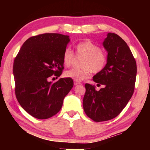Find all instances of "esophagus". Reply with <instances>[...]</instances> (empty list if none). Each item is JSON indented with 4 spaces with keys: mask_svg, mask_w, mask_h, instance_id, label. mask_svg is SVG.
Segmentation results:
<instances>
[{
    "mask_svg": "<svg viewBox=\"0 0 150 150\" xmlns=\"http://www.w3.org/2000/svg\"><path fill=\"white\" fill-rule=\"evenodd\" d=\"M74 85H81V83H80V82H79V81H74Z\"/></svg>",
    "mask_w": 150,
    "mask_h": 150,
    "instance_id": "esophagus-1",
    "label": "esophagus"
}]
</instances>
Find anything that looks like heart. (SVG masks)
<instances>
[{"mask_svg": "<svg viewBox=\"0 0 150 150\" xmlns=\"http://www.w3.org/2000/svg\"><path fill=\"white\" fill-rule=\"evenodd\" d=\"M78 54L83 56L79 65L66 71L65 76L76 81H82L90 77L91 71L93 73L101 71L106 64V55L98 45L91 41L79 43L75 47ZM74 59V53L69 48H66L63 54V62L66 67L70 66Z\"/></svg>", "mask_w": 150, "mask_h": 150, "instance_id": "heart-1", "label": "heart"}]
</instances>
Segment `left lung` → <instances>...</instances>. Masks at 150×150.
<instances>
[{"mask_svg": "<svg viewBox=\"0 0 150 150\" xmlns=\"http://www.w3.org/2000/svg\"><path fill=\"white\" fill-rule=\"evenodd\" d=\"M102 44L108 53L106 64L93 81L104 87L97 91L85 84L83 102L86 115L98 122L112 120L122 112L134 93L137 76L136 61L122 38L108 33Z\"/></svg>", "mask_w": 150, "mask_h": 150, "instance_id": "1", "label": "left lung"}]
</instances>
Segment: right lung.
I'll use <instances>...</instances> for the list:
<instances>
[{"label":"right lung","mask_w":150,"mask_h":150,"mask_svg":"<svg viewBox=\"0 0 150 150\" xmlns=\"http://www.w3.org/2000/svg\"><path fill=\"white\" fill-rule=\"evenodd\" d=\"M69 41V36L59 33L31 37L14 59L16 98L24 110L37 119L56 115L73 87V80L69 78H61L55 83L48 81L53 74L61 75L63 54Z\"/></svg>","instance_id":"right-lung-1"}]
</instances>
